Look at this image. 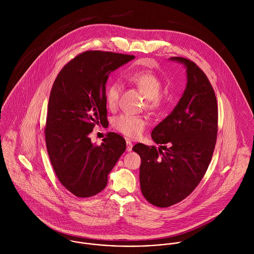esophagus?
<instances>
[{"label": "esophagus", "instance_id": "obj_1", "mask_svg": "<svg viewBox=\"0 0 254 254\" xmlns=\"http://www.w3.org/2000/svg\"><path fill=\"white\" fill-rule=\"evenodd\" d=\"M126 144H127V151H131V150H132V147H133L132 142H131L129 139H127V140H126Z\"/></svg>", "mask_w": 254, "mask_h": 254}]
</instances>
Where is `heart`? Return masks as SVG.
I'll use <instances>...</instances> for the list:
<instances>
[{"mask_svg":"<svg viewBox=\"0 0 254 254\" xmlns=\"http://www.w3.org/2000/svg\"><path fill=\"white\" fill-rule=\"evenodd\" d=\"M123 77L145 96L146 109L156 111L164 106L165 99L160 93L162 80L154 71L146 68H132L124 73ZM120 93L121 85L117 81L111 82L107 87L105 99L109 109L117 107ZM145 125L146 120L144 117L132 114H120L112 120V127L129 138L140 137L145 130Z\"/></svg>","mask_w":254,"mask_h":254,"instance_id":"heart-1","label":"heart"}]
</instances>
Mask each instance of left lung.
I'll return each mask as SVG.
<instances>
[{
  "label": "left lung",
  "instance_id": "8db88e82",
  "mask_svg": "<svg viewBox=\"0 0 254 254\" xmlns=\"http://www.w3.org/2000/svg\"><path fill=\"white\" fill-rule=\"evenodd\" d=\"M187 68V87L178 105L151 132L160 147L138 143L140 184L145 199L168 207L185 199L203 178L216 145L218 106L214 90L193 62L173 57Z\"/></svg>",
  "mask_w": 254,
  "mask_h": 254
}]
</instances>
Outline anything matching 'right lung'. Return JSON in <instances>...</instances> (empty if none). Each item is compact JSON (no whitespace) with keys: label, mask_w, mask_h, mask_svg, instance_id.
<instances>
[{"label":"right lung","mask_w":254,"mask_h":254,"mask_svg":"<svg viewBox=\"0 0 254 254\" xmlns=\"http://www.w3.org/2000/svg\"><path fill=\"white\" fill-rule=\"evenodd\" d=\"M135 56L86 51L58 74L49 99L45 139L55 173L78 197L102 191L109 173L126 149L124 138L109 132L102 145L91 142L96 125L108 123L105 99L109 73Z\"/></svg>","instance_id":"add662e5"}]
</instances>
